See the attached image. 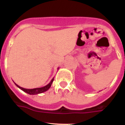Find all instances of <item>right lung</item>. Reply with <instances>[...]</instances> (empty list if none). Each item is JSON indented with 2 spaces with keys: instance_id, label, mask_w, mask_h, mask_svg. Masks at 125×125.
Returning a JSON list of instances; mask_svg holds the SVG:
<instances>
[{
  "instance_id": "add662e5",
  "label": "right lung",
  "mask_w": 125,
  "mask_h": 125,
  "mask_svg": "<svg viewBox=\"0 0 125 125\" xmlns=\"http://www.w3.org/2000/svg\"><path fill=\"white\" fill-rule=\"evenodd\" d=\"M59 69V68H58ZM53 81H54V78L52 79V80L51 81V82L49 83L48 84H47L46 86L44 87H42V88H34V89H25V88H23L22 87L19 86L17 84H15L19 88H20L21 89H22L23 91H24L25 93L27 94H39V93H42L43 92H45V91H47L48 89L50 88V87L51 86V84L52 83Z\"/></svg>"
}]
</instances>
